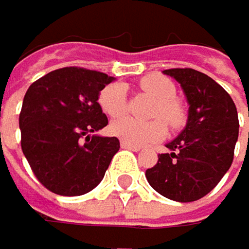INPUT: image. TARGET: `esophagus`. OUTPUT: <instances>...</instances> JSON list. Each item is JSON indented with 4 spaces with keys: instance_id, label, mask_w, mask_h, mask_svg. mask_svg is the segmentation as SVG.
I'll list each match as a JSON object with an SVG mask.
<instances>
[{
    "instance_id": "1",
    "label": "esophagus",
    "mask_w": 249,
    "mask_h": 249,
    "mask_svg": "<svg viewBox=\"0 0 249 249\" xmlns=\"http://www.w3.org/2000/svg\"><path fill=\"white\" fill-rule=\"evenodd\" d=\"M121 146H122V148H125V149H131V151H134V152H137V151L142 149L140 146L131 145V143H128V142H125V140H121Z\"/></svg>"
}]
</instances>
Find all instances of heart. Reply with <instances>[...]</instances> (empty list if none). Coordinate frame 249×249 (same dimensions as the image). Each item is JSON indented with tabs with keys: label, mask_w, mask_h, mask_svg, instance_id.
Returning <instances> with one entry per match:
<instances>
[{
	"label": "heart",
	"mask_w": 249,
	"mask_h": 249,
	"mask_svg": "<svg viewBox=\"0 0 249 249\" xmlns=\"http://www.w3.org/2000/svg\"><path fill=\"white\" fill-rule=\"evenodd\" d=\"M140 88L157 103L152 109V118H161L170 127L176 128L184 121V109L175 100L176 88L172 80L160 74H149L140 80ZM101 110L110 118H119L127 107L125 87L122 83H110L98 95ZM110 133L131 145H146L160 140L166 134L161 121L140 122L131 118H121L110 124Z\"/></svg>",
	"instance_id": "1"
}]
</instances>
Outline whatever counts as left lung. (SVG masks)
Instances as JSON below:
<instances>
[{"label": "left lung", "instance_id": "1", "mask_svg": "<svg viewBox=\"0 0 249 249\" xmlns=\"http://www.w3.org/2000/svg\"><path fill=\"white\" fill-rule=\"evenodd\" d=\"M180 83L188 101L185 128L146 170L149 185L175 202H194L211 193L230 169L239 136L237 110L212 77L193 69L162 71Z\"/></svg>", "mask_w": 249, "mask_h": 249}]
</instances>
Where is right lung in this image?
<instances>
[{
	"label": "right lung",
	"instance_id": "1",
	"mask_svg": "<svg viewBox=\"0 0 249 249\" xmlns=\"http://www.w3.org/2000/svg\"><path fill=\"white\" fill-rule=\"evenodd\" d=\"M113 80L100 71L64 67L28 88L19 115L20 146L49 191L82 196L104 178L119 140L94 133L107 125L98 95Z\"/></svg>",
	"mask_w": 249,
	"mask_h": 249
}]
</instances>
